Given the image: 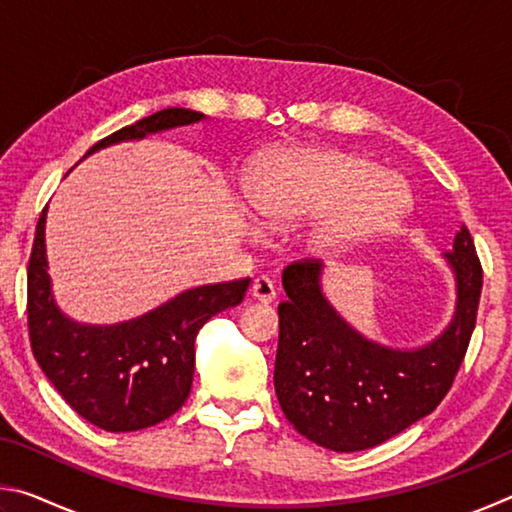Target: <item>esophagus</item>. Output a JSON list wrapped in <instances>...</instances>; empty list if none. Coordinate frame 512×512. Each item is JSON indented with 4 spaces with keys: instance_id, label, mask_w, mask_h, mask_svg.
Masks as SVG:
<instances>
[{
    "instance_id": "34e87169",
    "label": "esophagus",
    "mask_w": 512,
    "mask_h": 512,
    "mask_svg": "<svg viewBox=\"0 0 512 512\" xmlns=\"http://www.w3.org/2000/svg\"><path fill=\"white\" fill-rule=\"evenodd\" d=\"M250 293H253V298L259 302H273L275 300V284L268 280L266 275H259V277H255Z\"/></svg>"
}]
</instances>
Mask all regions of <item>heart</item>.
I'll return each mask as SVG.
<instances>
[{
	"label": "heart",
	"mask_w": 512,
	"mask_h": 512,
	"mask_svg": "<svg viewBox=\"0 0 512 512\" xmlns=\"http://www.w3.org/2000/svg\"><path fill=\"white\" fill-rule=\"evenodd\" d=\"M246 201L271 225H293L318 214L311 241L320 250H339L393 223L409 194L400 180L363 155L287 149L248 171Z\"/></svg>",
	"instance_id": "1"
}]
</instances>
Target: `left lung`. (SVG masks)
Here are the masks:
<instances>
[{"label":"left lung","instance_id":"1","mask_svg":"<svg viewBox=\"0 0 512 512\" xmlns=\"http://www.w3.org/2000/svg\"><path fill=\"white\" fill-rule=\"evenodd\" d=\"M458 284V307L440 339L420 350H391L363 339L327 305L318 259L282 273L275 395L293 429L325 449L359 452L411 427L443 402L470 345L483 268L461 225L445 253Z\"/></svg>","mask_w":512,"mask_h":512}]
</instances>
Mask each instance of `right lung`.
Returning a JSON list of instances; mask_svg holds the SVG:
<instances>
[{
	"label": "right lung",
	"mask_w": 512,
	"mask_h": 512,
	"mask_svg": "<svg viewBox=\"0 0 512 512\" xmlns=\"http://www.w3.org/2000/svg\"><path fill=\"white\" fill-rule=\"evenodd\" d=\"M201 112L167 108L103 137L94 153L121 140L201 121ZM42 210L27 268V316L33 357L72 409L106 431L153 427L185 404L194 379L198 329L244 300L250 277L180 293L131 323L76 325L60 314L49 289Z\"/></svg>",
	"instance_id": "right-lung-1"
}]
</instances>
